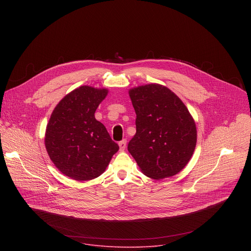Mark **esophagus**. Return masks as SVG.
I'll return each mask as SVG.
<instances>
[{
  "mask_svg": "<svg viewBox=\"0 0 251 251\" xmlns=\"http://www.w3.org/2000/svg\"><path fill=\"white\" fill-rule=\"evenodd\" d=\"M126 145H127V141H126L125 139L119 142V147H120V150H121V151H124V150H125Z\"/></svg>",
  "mask_w": 251,
  "mask_h": 251,
  "instance_id": "obj_1",
  "label": "esophagus"
}]
</instances>
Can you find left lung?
Masks as SVG:
<instances>
[{"label":"left lung","instance_id":"obj_1","mask_svg":"<svg viewBox=\"0 0 251 251\" xmlns=\"http://www.w3.org/2000/svg\"><path fill=\"white\" fill-rule=\"evenodd\" d=\"M136 134L128 151L142 173L155 180L173 176L191 160L197 127L186 105L166 86L151 83L129 90Z\"/></svg>","mask_w":251,"mask_h":251}]
</instances>
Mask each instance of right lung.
I'll use <instances>...</instances> for the list:
<instances>
[{
	"label": "right lung",
	"instance_id": "1",
	"mask_svg": "<svg viewBox=\"0 0 251 251\" xmlns=\"http://www.w3.org/2000/svg\"><path fill=\"white\" fill-rule=\"evenodd\" d=\"M108 90L83 85L55 106L46 130L45 144L54 166L76 181L99 176L119 146L95 119L98 105Z\"/></svg>",
	"mask_w": 251,
	"mask_h": 251
}]
</instances>
